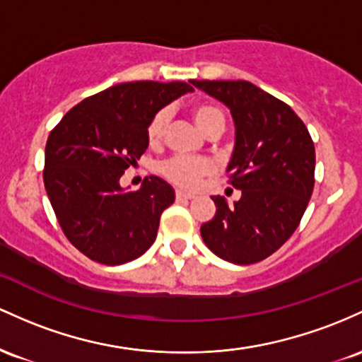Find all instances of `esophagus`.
<instances>
[{
  "label": "esophagus",
  "instance_id": "34e87169",
  "mask_svg": "<svg viewBox=\"0 0 362 362\" xmlns=\"http://www.w3.org/2000/svg\"><path fill=\"white\" fill-rule=\"evenodd\" d=\"M176 200H177V202H188V200H193V194H189V193H182V192H176Z\"/></svg>",
  "mask_w": 362,
  "mask_h": 362
}]
</instances>
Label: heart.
I'll return each instance as SVG.
<instances>
[{"label": "heart", "mask_w": 362, "mask_h": 362, "mask_svg": "<svg viewBox=\"0 0 362 362\" xmlns=\"http://www.w3.org/2000/svg\"><path fill=\"white\" fill-rule=\"evenodd\" d=\"M194 123L205 135H209L215 127H224V115L214 105L200 104L193 109ZM170 123V109L162 107L152 119L148 121L147 127V141L152 147L162 144L165 133H168ZM214 164L206 159H186V157H173V159L162 162L160 174L174 186L182 189H194L203 177L214 174Z\"/></svg>", "instance_id": "b5f03b06"}]
</instances>
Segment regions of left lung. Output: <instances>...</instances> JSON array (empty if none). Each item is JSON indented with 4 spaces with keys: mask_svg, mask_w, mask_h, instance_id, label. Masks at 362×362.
<instances>
[{
    "mask_svg": "<svg viewBox=\"0 0 362 362\" xmlns=\"http://www.w3.org/2000/svg\"><path fill=\"white\" fill-rule=\"evenodd\" d=\"M230 109L235 124L229 185L241 200L212 197L215 217L200 227L218 258L251 265L294 234L315 188V144L286 103L246 80H192Z\"/></svg>",
    "mask_w": 362,
    "mask_h": 362,
    "instance_id": "obj_1",
    "label": "left lung"
}]
</instances>
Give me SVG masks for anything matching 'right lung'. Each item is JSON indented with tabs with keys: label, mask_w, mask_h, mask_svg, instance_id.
Wrapping results in <instances>:
<instances>
[{
	"label": "right lung",
	"mask_w": 362,
	"mask_h": 362,
	"mask_svg": "<svg viewBox=\"0 0 362 362\" xmlns=\"http://www.w3.org/2000/svg\"><path fill=\"white\" fill-rule=\"evenodd\" d=\"M193 87L186 82L119 83L87 97L52 128L44 186L68 241L103 265H121L153 245L174 189L157 176L123 189L124 170L148 147V121Z\"/></svg>",
	"instance_id": "right-lung-1"
}]
</instances>
